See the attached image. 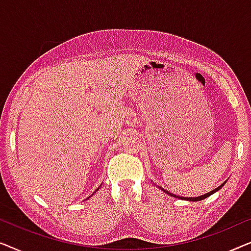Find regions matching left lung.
<instances>
[{"label":"left lung","instance_id":"obj_1","mask_svg":"<svg viewBox=\"0 0 251 251\" xmlns=\"http://www.w3.org/2000/svg\"><path fill=\"white\" fill-rule=\"evenodd\" d=\"M225 183L226 181H224V183H223L221 186H218L217 188H215V190H212L211 192H209V193H205V194H203V195H200V197H197V198H184V197H179V195H175V194H173V193H170L169 191H166L164 190V188H162V187H160L159 186V188L160 190H162L164 193H167L168 195H171V197H174V198H177V199H181V200H187V201H201V200H203V199H205V198H208V197H210L211 194H214V193H216V192L217 191H219L221 190V188L224 186L225 185Z\"/></svg>","mask_w":251,"mask_h":251}]
</instances>
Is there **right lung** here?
<instances>
[{
	"instance_id": "right-lung-1",
	"label": "right lung",
	"mask_w": 251,
	"mask_h": 251,
	"mask_svg": "<svg viewBox=\"0 0 251 251\" xmlns=\"http://www.w3.org/2000/svg\"><path fill=\"white\" fill-rule=\"evenodd\" d=\"M99 187H100V186H99ZM99 187H98V188H97V190H96V191H98V190H99ZM96 191H95V192H94V193H96ZM94 193H92V194H94ZM90 197H91V195H90ZM90 197H89V198H88V199H90Z\"/></svg>"
}]
</instances>
